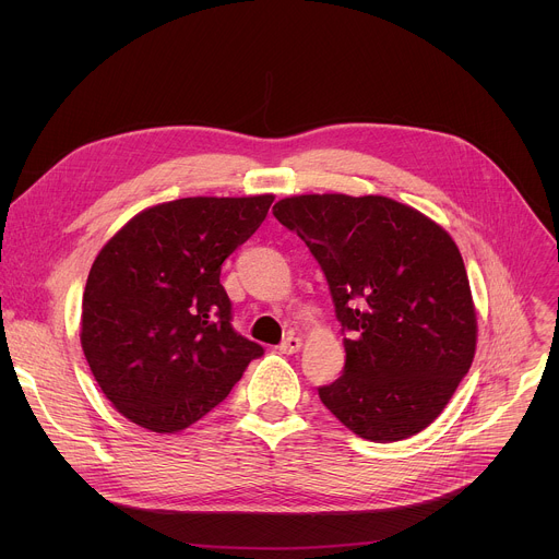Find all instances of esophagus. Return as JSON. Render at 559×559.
<instances>
[{"label":"esophagus","instance_id":"esophagus-1","mask_svg":"<svg viewBox=\"0 0 559 559\" xmlns=\"http://www.w3.org/2000/svg\"><path fill=\"white\" fill-rule=\"evenodd\" d=\"M300 347H302V338H298V336L292 334V336H287V338L278 345V352H281V354H296Z\"/></svg>","mask_w":559,"mask_h":559}]
</instances>
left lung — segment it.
<instances>
[{
    "label": "left lung",
    "instance_id": "obj_1",
    "mask_svg": "<svg viewBox=\"0 0 559 559\" xmlns=\"http://www.w3.org/2000/svg\"><path fill=\"white\" fill-rule=\"evenodd\" d=\"M274 216L325 272L347 332L343 376L323 405L371 442L427 429L466 376L477 318L449 231L412 205L367 194L281 199Z\"/></svg>",
    "mask_w": 559,
    "mask_h": 559
}]
</instances>
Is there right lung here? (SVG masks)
I'll return each mask as SVG.
<instances>
[{"instance_id": "1", "label": "right lung", "mask_w": 559, "mask_h": 559, "mask_svg": "<svg viewBox=\"0 0 559 559\" xmlns=\"http://www.w3.org/2000/svg\"><path fill=\"white\" fill-rule=\"evenodd\" d=\"M274 194L190 197L132 216L97 254L82 349L112 407L177 433L223 403L263 347L231 330L223 261L259 229Z\"/></svg>"}]
</instances>
